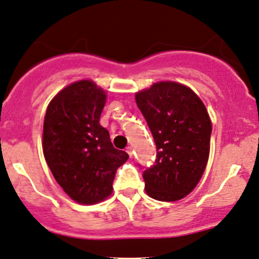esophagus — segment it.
Masks as SVG:
<instances>
[{
	"label": "esophagus",
	"instance_id": "1",
	"mask_svg": "<svg viewBox=\"0 0 259 259\" xmlns=\"http://www.w3.org/2000/svg\"><path fill=\"white\" fill-rule=\"evenodd\" d=\"M126 152L129 154L130 157H133V155H134V149H133V146H127Z\"/></svg>",
	"mask_w": 259,
	"mask_h": 259
}]
</instances>
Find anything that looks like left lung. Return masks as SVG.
I'll return each mask as SVG.
<instances>
[{
    "label": "left lung",
    "instance_id": "left-lung-1",
    "mask_svg": "<svg viewBox=\"0 0 259 259\" xmlns=\"http://www.w3.org/2000/svg\"><path fill=\"white\" fill-rule=\"evenodd\" d=\"M156 144L155 164L143 174L146 194L157 201L189 195L205 171L212 125L205 104L186 85L159 81L135 94Z\"/></svg>",
    "mask_w": 259,
    "mask_h": 259
}]
</instances>
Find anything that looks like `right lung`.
<instances>
[{
	"label": "right lung",
	"instance_id": "obj_1",
	"mask_svg": "<svg viewBox=\"0 0 259 259\" xmlns=\"http://www.w3.org/2000/svg\"><path fill=\"white\" fill-rule=\"evenodd\" d=\"M107 95L92 80L65 87L52 99L43 124V154L72 200L93 205L113 192L119 166L129 159L99 124Z\"/></svg>",
	"mask_w": 259,
	"mask_h": 259
}]
</instances>
